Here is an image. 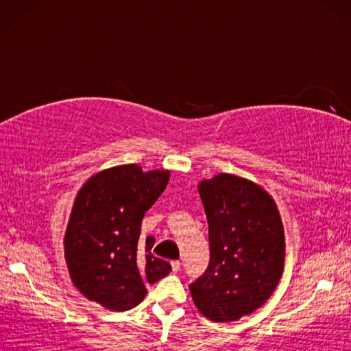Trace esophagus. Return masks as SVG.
Here are the masks:
<instances>
[{"instance_id":"obj_1","label":"esophagus","mask_w":351,"mask_h":351,"mask_svg":"<svg viewBox=\"0 0 351 351\" xmlns=\"http://www.w3.org/2000/svg\"><path fill=\"white\" fill-rule=\"evenodd\" d=\"M181 261H171V270L173 271H180L181 270Z\"/></svg>"}]
</instances>
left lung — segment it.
<instances>
[{"mask_svg": "<svg viewBox=\"0 0 351 351\" xmlns=\"http://www.w3.org/2000/svg\"><path fill=\"white\" fill-rule=\"evenodd\" d=\"M199 195L208 220L210 264L190 293L208 319L237 322L263 306L282 278L280 214L265 190L235 175L202 181Z\"/></svg>", "mask_w": 351, "mask_h": 351, "instance_id": "1", "label": "left lung"}]
</instances>
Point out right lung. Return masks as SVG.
Here are the masks:
<instances>
[{"label": "right lung", "mask_w": 351, "mask_h": 351, "mask_svg": "<svg viewBox=\"0 0 351 351\" xmlns=\"http://www.w3.org/2000/svg\"><path fill=\"white\" fill-rule=\"evenodd\" d=\"M169 170L143 171L137 164L102 170L78 191L64 234L71 279L88 300L128 311L145 299L146 283L171 270L152 255L154 237L140 240L145 213L169 182Z\"/></svg>", "instance_id": "right-lung-1"}]
</instances>
